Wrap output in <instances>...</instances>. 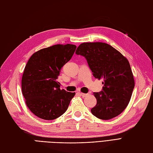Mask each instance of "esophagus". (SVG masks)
I'll list each match as a JSON object with an SVG mask.
<instances>
[{"label": "esophagus", "instance_id": "34e87169", "mask_svg": "<svg viewBox=\"0 0 153 153\" xmlns=\"http://www.w3.org/2000/svg\"><path fill=\"white\" fill-rule=\"evenodd\" d=\"M79 94L82 97H85L87 95L86 94H84V93H82V92H79Z\"/></svg>", "mask_w": 153, "mask_h": 153}]
</instances>
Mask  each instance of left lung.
<instances>
[{
  "mask_svg": "<svg viewBox=\"0 0 153 153\" xmlns=\"http://www.w3.org/2000/svg\"><path fill=\"white\" fill-rule=\"evenodd\" d=\"M76 54L87 59L93 75L103 79L102 91L94 93L97 105L92 114L108 120L121 114L128 106L134 88V79L129 62L120 52L102 42L82 43Z\"/></svg>",
  "mask_w": 153,
  "mask_h": 153,
  "instance_id": "1",
  "label": "left lung"
}]
</instances>
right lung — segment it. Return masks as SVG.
<instances>
[{
	"mask_svg": "<svg viewBox=\"0 0 153 153\" xmlns=\"http://www.w3.org/2000/svg\"><path fill=\"white\" fill-rule=\"evenodd\" d=\"M71 44H58L33 53L22 76V93L32 112L45 120L61 116L68 109L75 92L60 89L57 81L60 69L76 50Z\"/></svg>",
	"mask_w": 153,
	"mask_h": 153,
	"instance_id": "add662e5",
	"label": "right lung"
}]
</instances>
